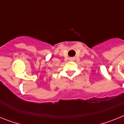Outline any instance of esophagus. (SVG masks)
<instances>
[{
    "label": "esophagus",
    "instance_id": "esophagus-1",
    "mask_svg": "<svg viewBox=\"0 0 124 124\" xmlns=\"http://www.w3.org/2000/svg\"><path fill=\"white\" fill-rule=\"evenodd\" d=\"M72 60V59H70V60Z\"/></svg>",
    "mask_w": 124,
    "mask_h": 124
}]
</instances>
